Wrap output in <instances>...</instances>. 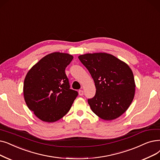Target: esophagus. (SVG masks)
<instances>
[{"label":"esophagus","mask_w":160,"mask_h":160,"mask_svg":"<svg viewBox=\"0 0 160 160\" xmlns=\"http://www.w3.org/2000/svg\"><path fill=\"white\" fill-rule=\"evenodd\" d=\"M78 94L80 96H82L83 95H84V92H83V90H79V91H78Z\"/></svg>","instance_id":"obj_1"}]
</instances>
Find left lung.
Here are the masks:
<instances>
[{
  "label": "left lung",
  "mask_w": 160,
  "mask_h": 160,
  "mask_svg": "<svg viewBox=\"0 0 160 160\" xmlns=\"http://www.w3.org/2000/svg\"><path fill=\"white\" fill-rule=\"evenodd\" d=\"M94 80L96 93L88 100L92 110L100 118L112 120L128 110L133 100L134 76L125 62L107 53L78 56Z\"/></svg>",
  "instance_id": "obj_1"
}]
</instances>
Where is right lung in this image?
Segmentation results:
<instances>
[{"label":"right lung","instance_id":"right-lung-1","mask_svg":"<svg viewBox=\"0 0 160 160\" xmlns=\"http://www.w3.org/2000/svg\"><path fill=\"white\" fill-rule=\"evenodd\" d=\"M72 59L68 53H50L34 65L25 76V101L42 121L51 123L62 118L78 94L70 89L65 71Z\"/></svg>","mask_w":160,"mask_h":160}]
</instances>
